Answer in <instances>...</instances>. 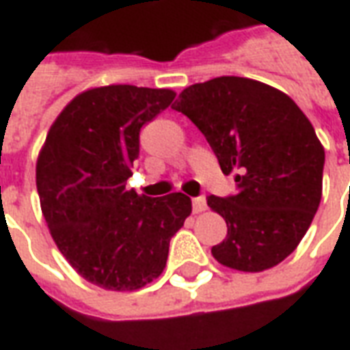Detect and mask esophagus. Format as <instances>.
Returning <instances> with one entry per match:
<instances>
[{
  "instance_id": "esophagus-1",
  "label": "esophagus",
  "mask_w": 350,
  "mask_h": 350,
  "mask_svg": "<svg viewBox=\"0 0 350 350\" xmlns=\"http://www.w3.org/2000/svg\"><path fill=\"white\" fill-rule=\"evenodd\" d=\"M204 210H206V198L204 197L193 198V212L202 213Z\"/></svg>"
}]
</instances>
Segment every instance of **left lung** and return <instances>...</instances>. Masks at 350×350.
<instances>
[{
    "label": "left lung",
    "instance_id": "8db88e82",
    "mask_svg": "<svg viewBox=\"0 0 350 350\" xmlns=\"http://www.w3.org/2000/svg\"><path fill=\"white\" fill-rule=\"evenodd\" d=\"M212 146L236 193L210 195L208 206L227 223L212 247L227 268L262 271L293 253L323 197L324 148L286 93L243 77H219L185 88L172 105Z\"/></svg>",
    "mask_w": 350,
    "mask_h": 350
}]
</instances>
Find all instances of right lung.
Instances as JSON below:
<instances>
[{
  "label": "right lung",
  "instance_id": "1",
  "mask_svg": "<svg viewBox=\"0 0 350 350\" xmlns=\"http://www.w3.org/2000/svg\"><path fill=\"white\" fill-rule=\"evenodd\" d=\"M167 88H92L59 112L35 180L57 250L79 275L107 291H137L167 266L170 238L191 213L183 193L146 197L125 183L142 125L174 100Z\"/></svg>",
  "mask_w": 350,
  "mask_h": 350
}]
</instances>
